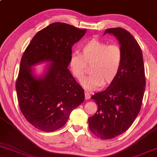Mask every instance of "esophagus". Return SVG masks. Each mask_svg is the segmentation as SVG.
<instances>
[{"label":"esophagus","mask_w":157,"mask_h":157,"mask_svg":"<svg viewBox=\"0 0 157 157\" xmlns=\"http://www.w3.org/2000/svg\"><path fill=\"white\" fill-rule=\"evenodd\" d=\"M85 98H86V99H89L90 98V93L87 92V91H86L85 92Z\"/></svg>","instance_id":"34e87169"}]
</instances>
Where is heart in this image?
Listing matches in <instances>:
<instances>
[{
	"label": "heart",
	"mask_w": 157,
	"mask_h": 157,
	"mask_svg": "<svg viewBox=\"0 0 157 157\" xmlns=\"http://www.w3.org/2000/svg\"><path fill=\"white\" fill-rule=\"evenodd\" d=\"M123 51L117 43L108 44L97 39L90 40L80 49V54L73 53L69 58V67L73 75L82 81L86 75V65H90L91 74L82 81L88 90L98 88L101 84H110L120 71Z\"/></svg>",
	"instance_id": "heart-1"
}]
</instances>
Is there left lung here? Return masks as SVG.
I'll list each match as a JSON object with an SVG mask.
<instances>
[{"mask_svg":"<svg viewBox=\"0 0 157 157\" xmlns=\"http://www.w3.org/2000/svg\"><path fill=\"white\" fill-rule=\"evenodd\" d=\"M117 37L123 51V60L117 78L106 90L91 97L98 104L96 113L88 118V127L96 136L110 139L129 128L141 110L146 88L143 54L129 31L110 28L104 34Z\"/></svg>","mask_w":157,"mask_h":157,"instance_id":"8db88e82","label":"left lung"}]
</instances>
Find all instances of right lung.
I'll use <instances>...</instances> for the list:
<instances>
[{"instance_id": "right-lung-1", "label": "right lung", "mask_w": 157, "mask_h": 157, "mask_svg": "<svg viewBox=\"0 0 157 157\" xmlns=\"http://www.w3.org/2000/svg\"><path fill=\"white\" fill-rule=\"evenodd\" d=\"M86 31L54 22L39 31L25 49L16 88L22 115L37 129L49 132L62 128L71 111L84 101V89L67 67L72 46ZM42 61L52 63L43 78L36 79L30 67Z\"/></svg>"}]
</instances>
